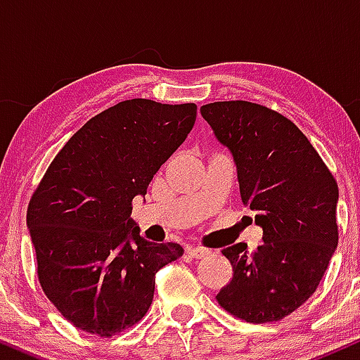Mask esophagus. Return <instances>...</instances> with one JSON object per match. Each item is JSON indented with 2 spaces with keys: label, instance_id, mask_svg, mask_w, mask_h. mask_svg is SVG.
<instances>
[{
  "label": "esophagus",
  "instance_id": "obj_1",
  "mask_svg": "<svg viewBox=\"0 0 360 360\" xmlns=\"http://www.w3.org/2000/svg\"><path fill=\"white\" fill-rule=\"evenodd\" d=\"M186 252H188V254L191 255L193 259H201V257H205L206 254H208V250L203 249V247H193V245L186 247Z\"/></svg>",
  "mask_w": 360,
  "mask_h": 360
}]
</instances>
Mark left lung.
Wrapping results in <instances>:
<instances>
[{
	"instance_id": "8db88e82",
	"label": "left lung",
	"mask_w": 360,
	"mask_h": 360,
	"mask_svg": "<svg viewBox=\"0 0 360 360\" xmlns=\"http://www.w3.org/2000/svg\"><path fill=\"white\" fill-rule=\"evenodd\" d=\"M214 137L232 152L243 205L262 226V245L226 247L233 278L218 304L249 323H271L298 309L323 278L337 249L335 177L291 120L250 101L201 106Z\"/></svg>"
}]
</instances>
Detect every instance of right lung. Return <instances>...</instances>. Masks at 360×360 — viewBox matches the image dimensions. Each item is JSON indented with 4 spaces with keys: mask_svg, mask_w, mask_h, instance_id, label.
Here are the masks:
<instances>
[{
    "mask_svg": "<svg viewBox=\"0 0 360 360\" xmlns=\"http://www.w3.org/2000/svg\"><path fill=\"white\" fill-rule=\"evenodd\" d=\"M196 105L135 98L93 117L60 148L35 189L27 225L45 296L79 330L100 337L146 316L155 272L183 255L130 218L160 166L196 122Z\"/></svg>",
    "mask_w": 360,
    "mask_h": 360,
    "instance_id": "obj_1",
    "label": "right lung"
}]
</instances>
